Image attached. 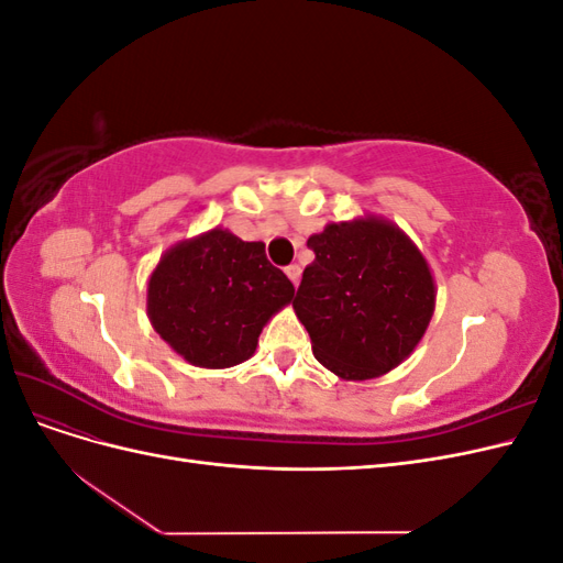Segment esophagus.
<instances>
[{"mask_svg":"<svg viewBox=\"0 0 563 563\" xmlns=\"http://www.w3.org/2000/svg\"><path fill=\"white\" fill-rule=\"evenodd\" d=\"M286 277L291 279L294 284H298V279H300V265H296V263L288 265V267H286Z\"/></svg>","mask_w":563,"mask_h":563,"instance_id":"34e87169","label":"esophagus"}]
</instances>
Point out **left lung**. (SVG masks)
<instances>
[{
  "instance_id": "8db88e82",
  "label": "left lung",
  "mask_w": 563,
  "mask_h": 563,
  "mask_svg": "<svg viewBox=\"0 0 563 563\" xmlns=\"http://www.w3.org/2000/svg\"><path fill=\"white\" fill-rule=\"evenodd\" d=\"M294 300L317 362L343 380H371L416 350L434 314L428 261L385 218L329 223Z\"/></svg>"
}]
</instances>
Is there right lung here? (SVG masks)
I'll list each match as a JSON object with an SVG mask.
<instances>
[{"mask_svg":"<svg viewBox=\"0 0 563 563\" xmlns=\"http://www.w3.org/2000/svg\"><path fill=\"white\" fill-rule=\"evenodd\" d=\"M294 294L263 242L213 228L162 255L147 282V317L185 362L228 368L249 360L265 323Z\"/></svg>","mask_w":563,"mask_h":563,"instance_id":"obj_1","label":"right lung"}]
</instances>
